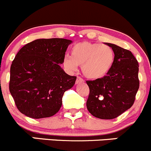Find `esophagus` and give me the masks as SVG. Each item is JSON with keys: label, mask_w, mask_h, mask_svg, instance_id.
Segmentation results:
<instances>
[{"label": "esophagus", "mask_w": 151, "mask_h": 151, "mask_svg": "<svg viewBox=\"0 0 151 151\" xmlns=\"http://www.w3.org/2000/svg\"><path fill=\"white\" fill-rule=\"evenodd\" d=\"M82 82H84L83 79L81 78L80 77H77V80H76V84H80V83H82Z\"/></svg>", "instance_id": "obj_1"}]
</instances>
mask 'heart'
<instances>
[{"mask_svg":"<svg viewBox=\"0 0 151 151\" xmlns=\"http://www.w3.org/2000/svg\"><path fill=\"white\" fill-rule=\"evenodd\" d=\"M114 61L115 53L111 47L85 41L73 45L71 57H65L63 65L69 70L82 66V73L87 78L98 80L110 71Z\"/></svg>","mask_w":151,"mask_h":151,"instance_id":"b5f03b06","label":"heart"}]
</instances>
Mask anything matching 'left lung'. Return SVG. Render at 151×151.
I'll use <instances>...</instances> for the list:
<instances>
[{
  "mask_svg": "<svg viewBox=\"0 0 151 151\" xmlns=\"http://www.w3.org/2000/svg\"><path fill=\"white\" fill-rule=\"evenodd\" d=\"M113 67L103 78L86 81L90 93L87 108L95 117L102 119L116 118L132 106L139 89V64L131 51L111 43Z\"/></svg>",
  "mask_w": 151,
  "mask_h": 151,
  "instance_id": "obj_1",
  "label": "left lung"
}]
</instances>
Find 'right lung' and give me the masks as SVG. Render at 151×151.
I'll list each match as a JSON object with an SVG mask.
<instances>
[{
  "mask_svg": "<svg viewBox=\"0 0 151 151\" xmlns=\"http://www.w3.org/2000/svg\"><path fill=\"white\" fill-rule=\"evenodd\" d=\"M71 42L63 38L37 39L19 50L11 66L9 90L22 114L46 118L61 109L63 93L77 79L60 66Z\"/></svg>",
  "mask_w": 151,
  "mask_h": 151,
  "instance_id": "add662e5",
  "label": "right lung"
}]
</instances>
